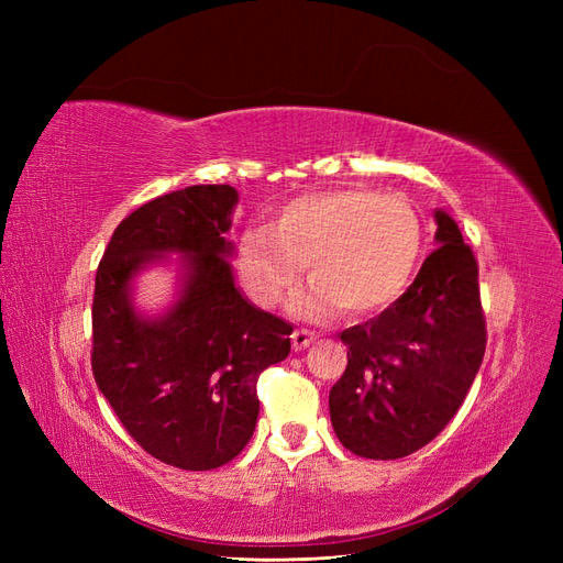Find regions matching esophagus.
<instances>
[{
    "label": "esophagus",
    "mask_w": 563,
    "mask_h": 563,
    "mask_svg": "<svg viewBox=\"0 0 563 563\" xmlns=\"http://www.w3.org/2000/svg\"><path fill=\"white\" fill-rule=\"evenodd\" d=\"M317 335L312 333V331H308V329H296L294 331V335H291V343H294V350L296 352H302V350H308L310 347V343L314 340Z\"/></svg>",
    "instance_id": "1"
}]
</instances>
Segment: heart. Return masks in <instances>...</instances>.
I'll list each match as a JSON object with an SVG mask.
<instances>
[{
  "instance_id": "b5f03b06",
  "label": "heart",
  "mask_w": 563,
  "mask_h": 563,
  "mask_svg": "<svg viewBox=\"0 0 563 563\" xmlns=\"http://www.w3.org/2000/svg\"><path fill=\"white\" fill-rule=\"evenodd\" d=\"M422 246V220L411 201L345 187L296 197L269 228L244 230L236 242V275L255 305L275 308L308 263L312 284L294 296L296 317L323 319L340 308L366 317L404 296Z\"/></svg>"
}]
</instances>
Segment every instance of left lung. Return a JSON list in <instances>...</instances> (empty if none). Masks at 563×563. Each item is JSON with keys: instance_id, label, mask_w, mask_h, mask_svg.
I'll list each match as a JSON object with an SVG mask.
<instances>
[{"instance_id": "obj_1", "label": "left lung", "mask_w": 563, "mask_h": 563, "mask_svg": "<svg viewBox=\"0 0 563 563\" xmlns=\"http://www.w3.org/2000/svg\"><path fill=\"white\" fill-rule=\"evenodd\" d=\"M439 244L406 294L340 333L347 368L331 387L340 444L354 455L397 460L422 449L463 406L486 350L479 267L455 220L434 211Z\"/></svg>"}]
</instances>
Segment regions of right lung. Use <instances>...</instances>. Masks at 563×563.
Segmentation results:
<instances>
[{
    "label": "right lung",
    "instance_id": "obj_1",
    "mask_svg": "<svg viewBox=\"0 0 563 563\" xmlns=\"http://www.w3.org/2000/svg\"><path fill=\"white\" fill-rule=\"evenodd\" d=\"M230 185H192L143 203L117 225L96 272L91 368L126 432L166 465L216 470L255 430L261 373L291 352V323L251 305L225 258ZM184 255L181 291L159 318L132 305V279Z\"/></svg>",
    "mask_w": 563,
    "mask_h": 563
}]
</instances>
